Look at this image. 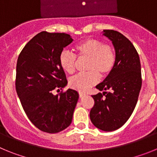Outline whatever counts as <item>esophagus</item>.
Returning <instances> with one entry per match:
<instances>
[{
    "label": "esophagus",
    "instance_id": "esophagus-1",
    "mask_svg": "<svg viewBox=\"0 0 157 157\" xmlns=\"http://www.w3.org/2000/svg\"><path fill=\"white\" fill-rule=\"evenodd\" d=\"M86 95V94L85 93H82V92H79V98H83V97H84V96Z\"/></svg>",
    "mask_w": 157,
    "mask_h": 157
}]
</instances>
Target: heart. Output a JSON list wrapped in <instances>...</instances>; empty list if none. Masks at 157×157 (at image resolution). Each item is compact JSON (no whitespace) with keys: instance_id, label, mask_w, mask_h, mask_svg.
Masks as SVG:
<instances>
[{"instance_id":"b5f03b06","label":"heart","mask_w":157,"mask_h":157,"mask_svg":"<svg viewBox=\"0 0 157 157\" xmlns=\"http://www.w3.org/2000/svg\"><path fill=\"white\" fill-rule=\"evenodd\" d=\"M76 57L78 60L87 59L85 70L87 72L74 76L69 80L71 88L79 92H86L98 82L101 77L109 75L116 64V52L110 44H104L101 40L89 38L78 43L75 47ZM68 51L59 54V63L67 74H74L77 59Z\"/></svg>"}]
</instances>
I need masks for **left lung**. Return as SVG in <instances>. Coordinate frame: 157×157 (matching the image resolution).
Instances as JSON below:
<instances>
[{
  "label": "left lung",
  "mask_w": 157,
  "mask_h": 157,
  "mask_svg": "<svg viewBox=\"0 0 157 157\" xmlns=\"http://www.w3.org/2000/svg\"><path fill=\"white\" fill-rule=\"evenodd\" d=\"M116 50V64L106 78L96 88L103 94L93 95L94 105L90 112L91 122L104 131H113L128 120L141 90V72L138 53L124 35L113 30H104Z\"/></svg>",
  "instance_id": "obj_1"
}]
</instances>
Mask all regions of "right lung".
I'll return each mask as SVG.
<instances>
[{
  "label": "right lung",
  "instance_id": "right-lung-1",
  "mask_svg": "<svg viewBox=\"0 0 157 157\" xmlns=\"http://www.w3.org/2000/svg\"><path fill=\"white\" fill-rule=\"evenodd\" d=\"M72 41L70 34L42 31L27 42L18 57V97L29 120L44 132L58 133L71 123L78 92L71 89L57 95L52 92L67 83L59 56Z\"/></svg>",
  "mask_w": 157,
  "mask_h": 157
}]
</instances>
